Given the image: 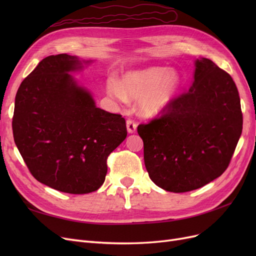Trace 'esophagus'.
<instances>
[{"label": "esophagus", "mask_w": 256, "mask_h": 256, "mask_svg": "<svg viewBox=\"0 0 256 256\" xmlns=\"http://www.w3.org/2000/svg\"><path fill=\"white\" fill-rule=\"evenodd\" d=\"M126 126H127V131H128V134H134L136 132V122H134V120H128L127 122H126Z\"/></svg>", "instance_id": "34e87169"}]
</instances>
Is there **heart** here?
Instances as JSON below:
<instances>
[{"label":"heart","mask_w":256,"mask_h":256,"mask_svg":"<svg viewBox=\"0 0 256 256\" xmlns=\"http://www.w3.org/2000/svg\"><path fill=\"white\" fill-rule=\"evenodd\" d=\"M182 85V76L175 69L150 67L128 72L122 82L110 76L106 92L115 102L127 104L128 99L138 100V110L145 116H156L173 102Z\"/></svg>","instance_id":"heart-1"}]
</instances>
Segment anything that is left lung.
I'll list each match as a JSON object with an SVG mask.
<instances>
[{
  "mask_svg": "<svg viewBox=\"0 0 256 256\" xmlns=\"http://www.w3.org/2000/svg\"><path fill=\"white\" fill-rule=\"evenodd\" d=\"M193 82L161 118L138 127L144 162L158 187L180 193L198 189L228 168L242 131L236 84L212 60L194 62Z\"/></svg>",
  "mask_w": 256,
  "mask_h": 256,
  "instance_id": "1",
  "label": "left lung"
}]
</instances>
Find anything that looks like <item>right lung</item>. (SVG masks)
<instances>
[{
  "label": "right lung",
  "instance_id": "obj_1",
  "mask_svg": "<svg viewBox=\"0 0 256 256\" xmlns=\"http://www.w3.org/2000/svg\"><path fill=\"white\" fill-rule=\"evenodd\" d=\"M92 62L68 54L44 58L14 99V138L30 172L72 194L100 188L108 156L127 136L125 118L97 108L90 92L70 74Z\"/></svg>",
  "mask_w": 256,
  "mask_h": 256
}]
</instances>
